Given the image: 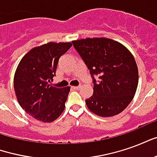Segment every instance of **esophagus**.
<instances>
[{"label":"esophagus","mask_w":157,"mask_h":157,"mask_svg":"<svg viewBox=\"0 0 157 157\" xmlns=\"http://www.w3.org/2000/svg\"><path fill=\"white\" fill-rule=\"evenodd\" d=\"M81 87H82L81 86H73V89H75V90H79Z\"/></svg>","instance_id":"1"}]
</instances>
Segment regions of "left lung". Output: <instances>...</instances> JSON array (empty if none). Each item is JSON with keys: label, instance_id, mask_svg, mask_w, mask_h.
<instances>
[{"label": "left lung", "instance_id": "obj_1", "mask_svg": "<svg viewBox=\"0 0 157 157\" xmlns=\"http://www.w3.org/2000/svg\"><path fill=\"white\" fill-rule=\"evenodd\" d=\"M72 43L93 80V95L86 100L87 108L101 117L123 112L134 98L138 86V67L133 55L122 44L106 38Z\"/></svg>", "mask_w": 157, "mask_h": 157}]
</instances>
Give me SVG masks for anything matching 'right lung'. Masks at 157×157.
Returning <instances> with one entry per match:
<instances>
[{
	"mask_svg": "<svg viewBox=\"0 0 157 157\" xmlns=\"http://www.w3.org/2000/svg\"><path fill=\"white\" fill-rule=\"evenodd\" d=\"M71 43H54L32 48L19 62L14 75V90L19 104L39 121L51 123L60 116L70 92V86L57 88L49 85L59 59Z\"/></svg>",
	"mask_w": 157,
	"mask_h": 157,
	"instance_id": "add662e5",
	"label": "right lung"
}]
</instances>
